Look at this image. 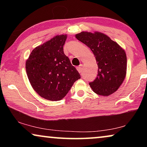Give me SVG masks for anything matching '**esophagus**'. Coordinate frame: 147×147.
I'll return each mask as SVG.
<instances>
[{"label":"esophagus","instance_id":"34e87169","mask_svg":"<svg viewBox=\"0 0 147 147\" xmlns=\"http://www.w3.org/2000/svg\"><path fill=\"white\" fill-rule=\"evenodd\" d=\"M82 65H80L79 66H78L77 67V70L78 71V72H79L80 74H82Z\"/></svg>","mask_w":147,"mask_h":147}]
</instances>
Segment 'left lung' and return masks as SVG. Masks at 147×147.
I'll use <instances>...</instances> for the list:
<instances>
[{"label": "left lung", "instance_id": "obj_1", "mask_svg": "<svg viewBox=\"0 0 147 147\" xmlns=\"http://www.w3.org/2000/svg\"><path fill=\"white\" fill-rule=\"evenodd\" d=\"M78 40L92 50L98 63L97 78L89 83L98 95L110 96L125 79L127 59L125 51L105 34L82 31L76 35Z\"/></svg>", "mask_w": 147, "mask_h": 147}]
</instances>
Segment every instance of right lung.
Returning a JSON list of instances; mask_svg holds the SVG:
<instances>
[{
    "label": "right lung",
    "mask_w": 147,
    "mask_h": 147,
    "mask_svg": "<svg viewBox=\"0 0 147 147\" xmlns=\"http://www.w3.org/2000/svg\"><path fill=\"white\" fill-rule=\"evenodd\" d=\"M67 35H56L31 51L25 68L30 84L41 96L50 101L65 97L76 80L79 72L64 54Z\"/></svg>",
    "instance_id": "1"
}]
</instances>
